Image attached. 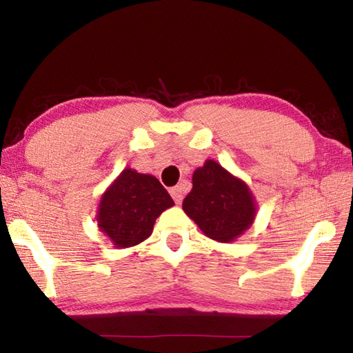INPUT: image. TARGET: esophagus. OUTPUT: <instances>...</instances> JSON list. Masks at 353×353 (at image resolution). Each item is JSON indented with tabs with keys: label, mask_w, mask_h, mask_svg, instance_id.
Listing matches in <instances>:
<instances>
[{
	"label": "esophagus",
	"mask_w": 353,
	"mask_h": 353,
	"mask_svg": "<svg viewBox=\"0 0 353 353\" xmlns=\"http://www.w3.org/2000/svg\"><path fill=\"white\" fill-rule=\"evenodd\" d=\"M170 193H171L172 199H174L176 204H181L182 199H183V188L181 187V185H177V187H172L170 190Z\"/></svg>",
	"instance_id": "esophagus-1"
}]
</instances>
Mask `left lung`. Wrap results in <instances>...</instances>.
<instances>
[{
	"mask_svg": "<svg viewBox=\"0 0 353 353\" xmlns=\"http://www.w3.org/2000/svg\"><path fill=\"white\" fill-rule=\"evenodd\" d=\"M182 207L208 238L221 243L234 241L255 216L254 198L246 183L213 160L194 171L193 188Z\"/></svg>",
	"mask_w": 353,
	"mask_h": 353,
	"instance_id": "1",
	"label": "left lung"
}]
</instances>
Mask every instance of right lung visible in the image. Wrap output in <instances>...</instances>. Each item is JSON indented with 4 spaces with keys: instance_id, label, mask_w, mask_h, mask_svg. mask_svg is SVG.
I'll return each instance as SVG.
<instances>
[{
    "instance_id": "right-lung-1",
    "label": "right lung",
    "mask_w": 353,
    "mask_h": 353,
    "mask_svg": "<svg viewBox=\"0 0 353 353\" xmlns=\"http://www.w3.org/2000/svg\"><path fill=\"white\" fill-rule=\"evenodd\" d=\"M174 205L157 179L124 170L101 198L98 225L117 248H129L152 234L155 219Z\"/></svg>"
}]
</instances>
